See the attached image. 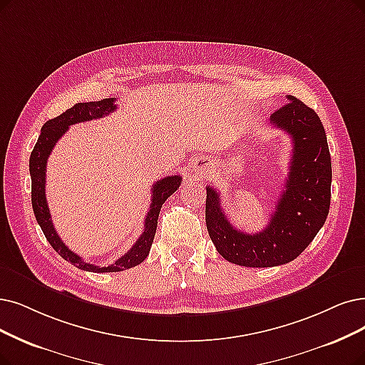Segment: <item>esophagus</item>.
Returning a JSON list of instances; mask_svg holds the SVG:
<instances>
[{
  "label": "esophagus",
  "mask_w": 365,
  "mask_h": 365,
  "mask_svg": "<svg viewBox=\"0 0 365 365\" xmlns=\"http://www.w3.org/2000/svg\"><path fill=\"white\" fill-rule=\"evenodd\" d=\"M195 178L196 180H200V178H203V177H205V169H203V168H195Z\"/></svg>",
  "instance_id": "obj_1"
}]
</instances>
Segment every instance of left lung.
Masks as SVG:
<instances>
[{"label":"left lung","mask_w":365,"mask_h":365,"mask_svg":"<svg viewBox=\"0 0 365 365\" xmlns=\"http://www.w3.org/2000/svg\"><path fill=\"white\" fill-rule=\"evenodd\" d=\"M269 123L292 138L294 150L284 190L268 226L257 233L233 227L222 210L220 195L207 187L205 220L210 238L226 260L267 268L297 259L324 226L331 203V155L317 113L294 96Z\"/></svg>","instance_id":"obj_1"}]
</instances>
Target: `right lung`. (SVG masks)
Here are the masks:
<instances>
[{
  "label": "right lung",
  "mask_w": 365,
  "mask_h": 365,
  "mask_svg": "<svg viewBox=\"0 0 365 365\" xmlns=\"http://www.w3.org/2000/svg\"><path fill=\"white\" fill-rule=\"evenodd\" d=\"M115 109H116L115 98H103L98 101H88V103H76L73 108L63 112L60 116H56V118L45 123V125L41 127V133L37 139V143L30 157L31 203H33V210H34L37 223L40 225L46 240L52 245V249L58 255H60L63 259L68 260L70 264L75 265L76 268L83 271H91V272H118V271H124L142 264L151 250L160 210H162L165 200L172 193L177 192L181 184V177H178V175L166 177L154 184L150 211L147 214V218H145V225H143V233L133 244L132 249H130L120 259H116L109 267H97L94 264H90V262H85L81 256H78L75 252H71L63 242V240L60 238V235H58L53 227L51 212L48 208V202H46V195H45L48 157L51 155L58 139L67 132L70 125L76 123L101 118V116L109 115Z\"/></svg>",
  "instance_id": "obj_1"
}]
</instances>
